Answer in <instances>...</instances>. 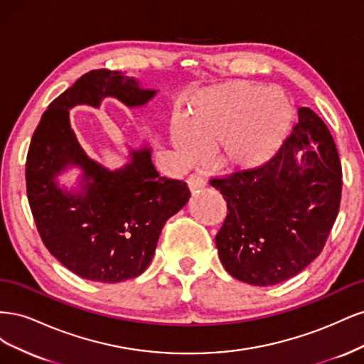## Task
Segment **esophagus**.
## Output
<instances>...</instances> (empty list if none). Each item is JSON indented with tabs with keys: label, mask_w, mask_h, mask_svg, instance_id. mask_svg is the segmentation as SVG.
Returning a JSON list of instances; mask_svg holds the SVG:
<instances>
[{
	"label": "esophagus",
	"mask_w": 364,
	"mask_h": 364,
	"mask_svg": "<svg viewBox=\"0 0 364 364\" xmlns=\"http://www.w3.org/2000/svg\"><path fill=\"white\" fill-rule=\"evenodd\" d=\"M186 183H188L190 191L194 193L197 190L203 188V186L206 185V181H205V178H202V176H199V174H191L190 178L186 179Z\"/></svg>",
	"instance_id": "obj_1"
}]
</instances>
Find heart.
Wrapping results in <instances>:
<instances>
[{
  "mask_svg": "<svg viewBox=\"0 0 364 364\" xmlns=\"http://www.w3.org/2000/svg\"><path fill=\"white\" fill-rule=\"evenodd\" d=\"M293 106L281 91L252 82L199 87L171 124V139L185 161L214 151L229 171H250L267 164L287 139Z\"/></svg>",
  "mask_w": 364,
  "mask_h": 364,
  "instance_id": "1",
  "label": "heart"
}]
</instances>
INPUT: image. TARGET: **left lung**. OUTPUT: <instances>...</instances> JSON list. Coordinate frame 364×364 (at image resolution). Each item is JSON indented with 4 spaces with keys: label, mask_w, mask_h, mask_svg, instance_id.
Returning <instances> with one entry per match:
<instances>
[{
    "label": "left lung",
    "mask_w": 364,
    "mask_h": 364,
    "mask_svg": "<svg viewBox=\"0 0 364 364\" xmlns=\"http://www.w3.org/2000/svg\"><path fill=\"white\" fill-rule=\"evenodd\" d=\"M211 185L228 203L215 235L223 267L238 281L269 287L322 252L340 208L341 165L326 124L301 107L291 136L267 164Z\"/></svg>",
    "instance_id": "1"
}]
</instances>
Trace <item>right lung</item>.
<instances>
[{
	"instance_id": "1",
	"label": "right lung",
	"mask_w": 364,
	"mask_h": 364,
	"mask_svg": "<svg viewBox=\"0 0 364 364\" xmlns=\"http://www.w3.org/2000/svg\"><path fill=\"white\" fill-rule=\"evenodd\" d=\"M156 94L126 73L94 70L48 106L33 134L26 164L33 217L51 255L83 279L115 284L146 272L165 222L191 194L185 182L159 176L147 142L129 147V162L117 170L91 159L71 129L70 109H98L107 97L144 107ZM71 168L81 170L77 186L60 187L58 176Z\"/></svg>"
}]
</instances>
